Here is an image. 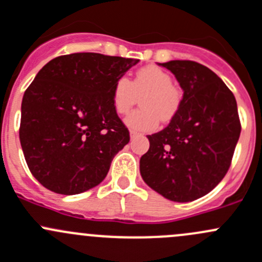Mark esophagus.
I'll return each instance as SVG.
<instances>
[{
    "label": "esophagus",
    "instance_id": "obj_1",
    "mask_svg": "<svg viewBox=\"0 0 262 262\" xmlns=\"http://www.w3.org/2000/svg\"><path fill=\"white\" fill-rule=\"evenodd\" d=\"M137 137H138V133H137V132H134V130H130V139L137 138Z\"/></svg>",
    "mask_w": 262,
    "mask_h": 262
}]
</instances>
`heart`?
<instances>
[{
	"instance_id": "1",
	"label": "heart",
	"mask_w": 262,
	"mask_h": 262,
	"mask_svg": "<svg viewBox=\"0 0 262 262\" xmlns=\"http://www.w3.org/2000/svg\"><path fill=\"white\" fill-rule=\"evenodd\" d=\"M142 96V109L130 113L126 125L136 132L156 129L158 120L167 121L178 113L182 95L172 84V77L165 70L147 66L136 72L133 81L121 76L113 87V104L119 114H126Z\"/></svg>"
}]
</instances>
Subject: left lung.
<instances>
[{
  "mask_svg": "<svg viewBox=\"0 0 262 262\" xmlns=\"http://www.w3.org/2000/svg\"><path fill=\"white\" fill-rule=\"evenodd\" d=\"M161 66L175 75L184 95L163 130L147 136L141 157L143 180L172 202L186 203L210 192L226 176L241 133L231 90L205 66L170 60Z\"/></svg>",
  "mask_w": 262,
  "mask_h": 262,
  "instance_id": "left-lung-1",
  "label": "left lung"
}]
</instances>
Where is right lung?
I'll return each mask as SVG.
<instances>
[{"mask_svg":"<svg viewBox=\"0 0 262 262\" xmlns=\"http://www.w3.org/2000/svg\"><path fill=\"white\" fill-rule=\"evenodd\" d=\"M139 59L73 53L47 63L21 104L20 143L34 178L63 195L106 178L129 130L113 104V87Z\"/></svg>","mask_w":262,"mask_h":262,"instance_id":"add662e5","label":"right lung"}]
</instances>
